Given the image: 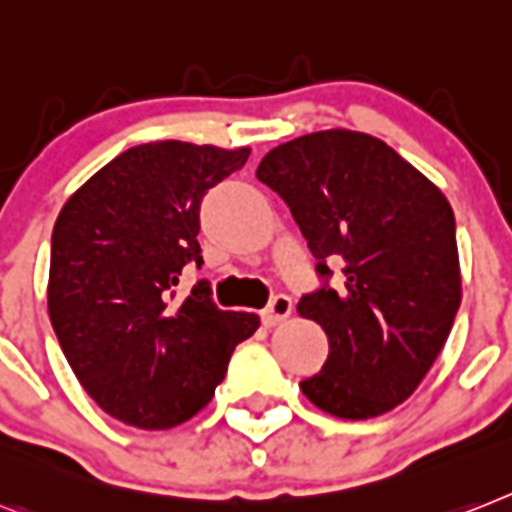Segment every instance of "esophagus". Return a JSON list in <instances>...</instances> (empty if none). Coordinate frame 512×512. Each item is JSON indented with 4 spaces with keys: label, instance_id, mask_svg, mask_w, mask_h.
I'll return each mask as SVG.
<instances>
[{
    "label": "esophagus",
    "instance_id": "1",
    "mask_svg": "<svg viewBox=\"0 0 512 512\" xmlns=\"http://www.w3.org/2000/svg\"><path fill=\"white\" fill-rule=\"evenodd\" d=\"M290 314H293V298H290V295H277V298L261 311V319H264L266 327H277V324L285 322Z\"/></svg>",
    "mask_w": 512,
    "mask_h": 512
}]
</instances>
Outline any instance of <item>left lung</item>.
Listing matches in <instances>:
<instances>
[{"label": "left lung", "mask_w": 512, "mask_h": 512, "mask_svg": "<svg viewBox=\"0 0 512 512\" xmlns=\"http://www.w3.org/2000/svg\"><path fill=\"white\" fill-rule=\"evenodd\" d=\"M256 177L290 206L316 272L345 264L337 290L324 282L298 301L329 337L327 363L303 379V395L348 421L392 411L432 369L458 314L453 206L398 151L356 130L280 143Z\"/></svg>", "instance_id": "left-lung-1"}]
</instances>
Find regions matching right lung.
<instances>
[{"label": "right lung", "instance_id": "1", "mask_svg": "<svg viewBox=\"0 0 512 512\" xmlns=\"http://www.w3.org/2000/svg\"><path fill=\"white\" fill-rule=\"evenodd\" d=\"M251 149L141 143L67 198L52 232L49 319L70 369L101 411L138 429L196 416L225 379L259 316L222 311L209 287L172 301L183 266L204 264L198 211L206 190Z\"/></svg>", "mask_w": 512, "mask_h": 512}]
</instances>
